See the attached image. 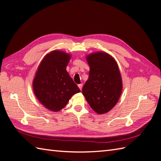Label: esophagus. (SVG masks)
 Masks as SVG:
<instances>
[{
    "instance_id": "obj_1",
    "label": "esophagus",
    "mask_w": 161,
    "mask_h": 161,
    "mask_svg": "<svg viewBox=\"0 0 161 161\" xmlns=\"http://www.w3.org/2000/svg\"><path fill=\"white\" fill-rule=\"evenodd\" d=\"M82 86H83V84H78V87L80 88V89L81 91V88H82Z\"/></svg>"
}]
</instances>
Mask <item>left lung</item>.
I'll return each instance as SVG.
<instances>
[{"instance_id":"1","label":"left lung","mask_w":161,"mask_h":161,"mask_svg":"<svg viewBox=\"0 0 161 161\" xmlns=\"http://www.w3.org/2000/svg\"><path fill=\"white\" fill-rule=\"evenodd\" d=\"M86 60L90 67L89 77L82 93L94 111L106 114L115 107L122 93V81L118 64L104 52L88 54Z\"/></svg>"}]
</instances>
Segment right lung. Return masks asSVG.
<instances>
[{"label": "right lung", "mask_w": 161, "mask_h": 161, "mask_svg": "<svg viewBox=\"0 0 161 161\" xmlns=\"http://www.w3.org/2000/svg\"><path fill=\"white\" fill-rule=\"evenodd\" d=\"M70 57V54L63 51H52L44 57L35 73L34 92L39 101L50 111H60L73 95L80 92L66 70Z\"/></svg>", "instance_id": "add662e5"}]
</instances>
